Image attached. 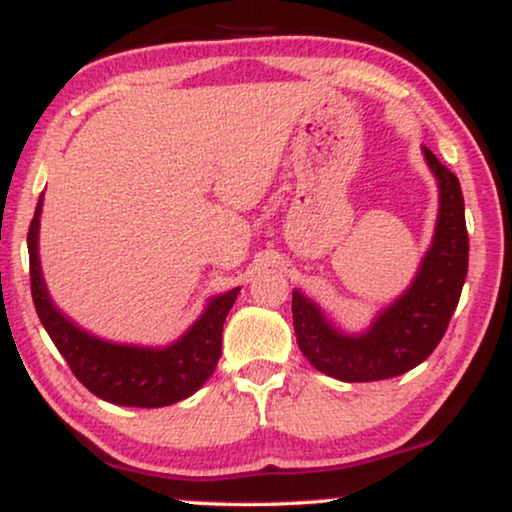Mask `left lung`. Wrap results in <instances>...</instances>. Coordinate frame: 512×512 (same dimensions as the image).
Returning a JSON list of instances; mask_svg holds the SVG:
<instances>
[{
    "instance_id": "8db88e82",
    "label": "left lung",
    "mask_w": 512,
    "mask_h": 512,
    "mask_svg": "<svg viewBox=\"0 0 512 512\" xmlns=\"http://www.w3.org/2000/svg\"><path fill=\"white\" fill-rule=\"evenodd\" d=\"M439 186L435 236L416 278L404 295L375 316L364 333L335 328L316 302L293 290V326L302 354L316 371L345 380L371 383L401 375L435 352L456 312L468 274V229L458 177L423 146Z\"/></svg>"
}]
</instances>
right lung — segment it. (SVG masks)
Masks as SVG:
<instances>
[{
  "instance_id": "1",
  "label": "right lung",
  "mask_w": 512,
  "mask_h": 512,
  "mask_svg": "<svg viewBox=\"0 0 512 512\" xmlns=\"http://www.w3.org/2000/svg\"><path fill=\"white\" fill-rule=\"evenodd\" d=\"M42 198L28 231L30 290L44 331L68 361L75 378L89 392L118 406L158 409L191 397L215 373L222 354V328L234 307L238 290L212 297L200 319L177 342L167 347L115 345L75 326L51 302L44 286L37 236H40Z\"/></svg>"
}]
</instances>
